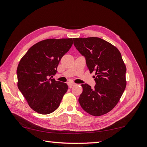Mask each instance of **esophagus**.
<instances>
[{
	"label": "esophagus",
	"mask_w": 147,
	"mask_h": 147,
	"mask_svg": "<svg viewBox=\"0 0 147 147\" xmlns=\"http://www.w3.org/2000/svg\"><path fill=\"white\" fill-rule=\"evenodd\" d=\"M67 85H68V86L69 87V88H71L72 86L76 85V83H70V82H69V83H67Z\"/></svg>",
	"instance_id": "1"
}]
</instances>
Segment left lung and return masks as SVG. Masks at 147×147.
<instances>
[{"label":"left lung","mask_w":147,"mask_h":147,"mask_svg":"<svg viewBox=\"0 0 147 147\" xmlns=\"http://www.w3.org/2000/svg\"><path fill=\"white\" fill-rule=\"evenodd\" d=\"M74 45L82 55L90 73L95 72L94 88L83 84L79 103L94 116L108 113L119 101L126 86V67L119 50L98 37L74 38Z\"/></svg>","instance_id":"obj_1"}]
</instances>
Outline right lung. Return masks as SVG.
Here are the masks:
<instances>
[{
    "label": "right lung",
    "mask_w": 147,
    "mask_h": 147,
    "mask_svg": "<svg viewBox=\"0 0 147 147\" xmlns=\"http://www.w3.org/2000/svg\"><path fill=\"white\" fill-rule=\"evenodd\" d=\"M73 38L47 39L29 49L17 68L18 87L30 107L41 114L57 109L67 91L66 83L52 79Z\"/></svg>",
    "instance_id": "obj_1"
}]
</instances>
